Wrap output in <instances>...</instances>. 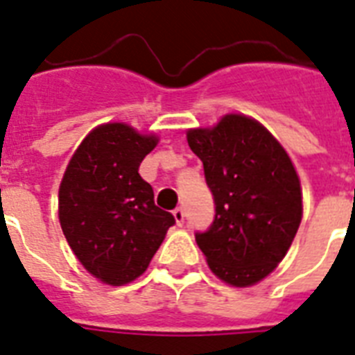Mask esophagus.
Listing matches in <instances>:
<instances>
[{
	"label": "esophagus",
	"instance_id": "1",
	"mask_svg": "<svg viewBox=\"0 0 355 355\" xmlns=\"http://www.w3.org/2000/svg\"><path fill=\"white\" fill-rule=\"evenodd\" d=\"M172 215H174V220H175V224H178V226H181V224L185 222V213H183V209H181V207L174 209V211H172Z\"/></svg>",
	"mask_w": 355,
	"mask_h": 355
}]
</instances>
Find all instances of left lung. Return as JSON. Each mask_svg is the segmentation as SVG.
Returning <instances> with one entry per match:
<instances>
[{
	"instance_id": "left-lung-1",
	"label": "left lung",
	"mask_w": 355,
	"mask_h": 355,
	"mask_svg": "<svg viewBox=\"0 0 355 355\" xmlns=\"http://www.w3.org/2000/svg\"><path fill=\"white\" fill-rule=\"evenodd\" d=\"M187 142L202 159L216 215L196 243L232 287H252L283 261L302 222L300 178L279 140L255 118L227 112Z\"/></svg>"
}]
</instances>
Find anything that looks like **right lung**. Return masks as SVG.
Here are the masks:
<instances>
[{"label":"right lung","instance_id":"right-lung-1","mask_svg":"<svg viewBox=\"0 0 355 355\" xmlns=\"http://www.w3.org/2000/svg\"><path fill=\"white\" fill-rule=\"evenodd\" d=\"M159 144L123 122L96 125L59 185V222L70 248L101 283L120 287L142 276L166 237L174 216L153 202L140 178L142 159Z\"/></svg>","mask_w":355,"mask_h":355}]
</instances>
